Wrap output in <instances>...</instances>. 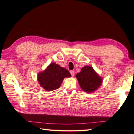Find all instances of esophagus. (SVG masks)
Listing matches in <instances>:
<instances>
[{"label": "esophagus", "mask_w": 134, "mask_h": 134, "mask_svg": "<svg viewBox=\"0 0 134 134\" xmlns=\"http://www.w3.org/2000/svg\"><path fill=\"white\" fill-rule=\"evenodd\" d=\"M70 74H71V76H74V75H75L74 71H73V70L71 71H70Z\"/></svg>", "instance_id": "obj_1"}]
</instances>
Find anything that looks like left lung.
I'll return each instance as SVG.
<instances>
[{
    "label": "left lung",
    "instance_id": "1",
    "mask_svg": "<svg viewBox=\"0 0 134 134\" xmlns=\"http://www.w3.org/2000/svg\"><path fill=\"white\" fill-rule=\"evenodd\" d=\"M82 89L87 93L96 90L102 83V78L97 74L92 67L85 66L81 71L76 75Z\"/></svg>",
    "mask_w": 134,
    "mask_h": 134
}]
</instances>
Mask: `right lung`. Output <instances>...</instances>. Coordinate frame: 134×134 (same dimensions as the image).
Here are the masks:
<instances>
[{
  "instance_id": "right-lung-1",
  "label": "right lung",
  "mask_w": 134,
  "mask_h": 134,
  "mask_svg": "<svg viewBox=\"0 0 134 134\" xmlns=\"http://www.w3.org/2000/svg\"><path fill=\"white\" fill-rule=\"evenodd\" d=\"M69 71L55 63L49 65L43 72L38 75V81L41 86L47 91L58 89L65 77H70Z\"/></svg>"
}]
</instances>
